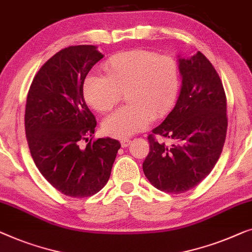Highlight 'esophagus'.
Listing matches in <instances>:
<instances>
[{"instance_id": "34e87169", "label": "esophagus", "mask_w": 252, "mask_h": 252, "mask_svg": "<svg viewBox=\"0 0 252 252\" xmlns=\"http://www.w3.org/2000/svg\"><path fill=\"white\" fill-rule=\"evenodd\" d=\"M120 143H122L123 148H127L130 144V140H128V138H124V140L120 141Z\"/></svg>"}]
</instances>
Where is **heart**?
<instances>
[{
	"label": "heart",
	"mask_w": 252,
	"mask_h": 252,
	"mask_svg": "<svg viewBox=\"0 0 252 252\" xmlns=\"http://www.w3.org/2000/svg\"><path fill=\"white\" fill-rule=\"evenodd\" d=\"M105 76L87 75L83 83L86 103L100 114L122 100L127 104L105 117L102 129L108 136L127 138L147 128L152 119L168 114L181 85L180 67L169 56L149 50L115 54L103 64Z\"/></svg>",
	"instance_id": "b5f03b06"
}]
</instances>
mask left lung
<instances>
[{"label": "left lung", "instance_id": "obj_1", "mask_svg": "<svg viewBox=\"0 0 252 252\" xmlns=\"http://www.w3.org/2000/svg\"><path fill=\"white\" fill-rule=\"evenodd\" d=\"M182 89L176 105L148 136L143 171L160 191L180 194L210 174L223 151L227 130L226 95L216 69L198 51L180 59ZM157 134L171 141L158 142Z\"/></svg>", "mask_w": 252, "mask_h": 252}]
</instances>
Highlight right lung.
<instances>
[{
	"label": "right lung",
	"instance_id": "right-lung-1",
	"mask_svg": "<svg viewBox=\"0 0 252 252\" xmlns=\"http://www.w3.org/2000/svg\"><path fill=\"white\" fill-rule=\"evenodd\" d=\"M102 58L94 45L65 47L39 68L27 94L32 158L54 189L72 198H87L107 184L120 148L114 138L94 140L96 120L83 95L87 74ZM82 139L89 142L85 149Z\"/></svg>",
	"mask_w": 252,
	"mask_h": 252
}]
</instances>
